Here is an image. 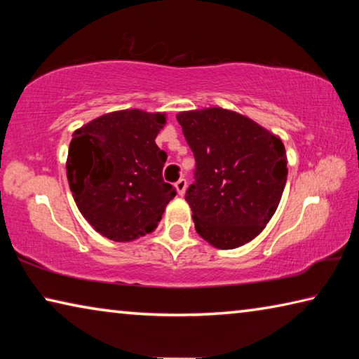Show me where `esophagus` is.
I'll use <instances>...</instances> for the list:
<instances>
[{
  "label": "esophagus",
  "mask_w": 359,
  "mask_h": 359,
  "mask_svg": "<svg viewBox=\"0 0 359 359\" xmlns=\"http://www.w3.org/2000/svg\"><path fill=\"white\" fill-rule=\"evenodd\" d=\"M175 190H177L179 196H184L185 194V190H187V180L185 179H179L177 182H175Z\"/></svg>",
  "instance_id": "esophagus-1"
}]
</instances>
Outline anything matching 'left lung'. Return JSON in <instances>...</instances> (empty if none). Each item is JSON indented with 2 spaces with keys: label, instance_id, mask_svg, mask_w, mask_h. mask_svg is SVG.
I'll return each mask as SVG.
<instances>
[{
  "label": "left lung",
  "instance_id": "1",
  "mask_svg": "<svg viewBox=\"0 0 359 359\" xmlns=\"http://www.w3.org/2000/svg\"><path fill=\"white\" fill-rule=\"evenodd\" d=\"M196 160L187 190L198 234L220 250L247 244L276 214L288 175L282 139L223 107L177 114Z\"/></svg>",
  "mask_w": 359,
  "mask_h": 359
}]
</instances>
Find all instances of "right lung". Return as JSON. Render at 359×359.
<instances>
[{"label": "right lung", "mask_w": 359, "mask_h": 359, "mask_svg": "<svg viewBox=\"0 0 359 359\" xmlns=\"http://www.w3.org/2000/svg\"><path fill=\"white\" fill-rule=\"evenodd\" d=\"M165 112L125 109L72 135L66 175L79 210L104 238L131 242L158 226L175 196L163 180L166 154L155 144Z\"/></svg>", "instance_id": "right-lung-1"}]
</instances>
